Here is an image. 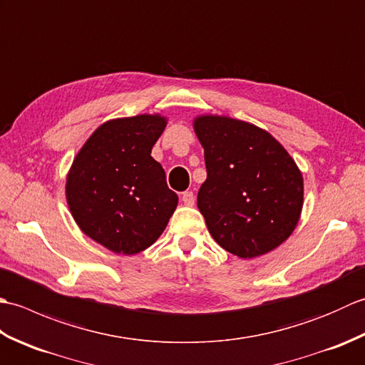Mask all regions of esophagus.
I'll list each match as a JSON object with an SVG mask.
<instances>
[{
    "mask_svg": "<svg viewBox=\"0 0 365 365\" xmlns=\"http://www.w3.org/2000/svg\"><path fill=\"white\" fill-rule=\"evenodd\" d=\"M195 195H192V191H185L183 195H182V202L185 204V205H195Z\"/></svg>",
    "mask_w": 365,
    "mask_h": 365,
    "instance_id": "esophagus-1",
    "label": "esophagus"
}]
</instances>
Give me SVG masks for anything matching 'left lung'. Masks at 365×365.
<instances>
[{
    "instance_id": "1",
    "label": "left lung",
    "mask_w": 365,
    "mask_h": 365,
    "mask_svg": "<svg viewBox=\"0 0 365 365\" xmlns=\"http://www.w3.org/2000/svg\"><path fill=\"white\" fill-rule=\"evenodd\" d=\"M195 131L207 168L197 207L215 242L242 259L284 243L302 208L297 163L268 131L252 123L200 115Z\"/></svg>"
}]
</instances>
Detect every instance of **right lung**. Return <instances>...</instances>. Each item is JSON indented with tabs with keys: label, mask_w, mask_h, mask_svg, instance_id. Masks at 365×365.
Segmentation results:
<instances>
[{
	"label": "right lung",
	"mask_w": 365,
	"mask_h": 365,
	"mask_svg": "<svg viewBox=\"0 0 365 365\" xmlns=\"http://www.w3.org/2000/svg\"><path fill=\"white\" fill-rule=\"evenodd\" d=\"M165 127L166 119L158 114L108 120L81 147L67 175L73 220L115 254L147 250L177 207L165 169L150 157Z\"/></svg>",
	"instance_id": "obj_1"
}]
</instances>
